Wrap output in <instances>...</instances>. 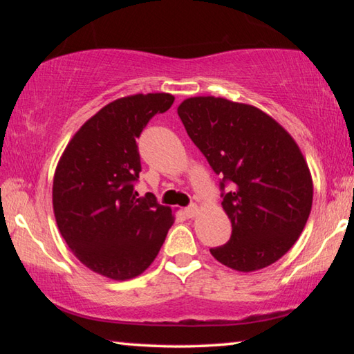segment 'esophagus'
I'll list each match as a JSON object with an SVG mask.
<instances>
[{
  "label": "esophagus",
  "instance_id": "1",
  "mask_svg": "<svg viewBox=\"0 0 354 354\" xmlns=\"http://www.w3.org/2000/svg\"><path fill=\"white\" fill-rule=\"evenodd\" d=\"M198 212H200V207L196 206V205H192V206L184 209V214H185V217H187V218L196 217V215H198Z\"/></svg>",
  "mask_w": 354,
  "mask_h": 354
}]
</instances>
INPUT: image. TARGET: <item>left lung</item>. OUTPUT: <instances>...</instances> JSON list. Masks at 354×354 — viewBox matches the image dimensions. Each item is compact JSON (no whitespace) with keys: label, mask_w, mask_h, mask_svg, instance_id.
Returning a JSON list of instances; mask_svg holds the SVG:
<instances>
[{"label":"left lung","mask_w":354,"mask_h":354,"mask_svg":"<svg viewBox=\"0 0 354 354\" xmlns=\"http://www.w3.org/2000/svg\"><path fill=\"white\" fill-rule=\"evenodd\" d=\"M178 115L230 183L221 206L232 234L211 254L242 273L272 266L298 241L313 207V176L298 143L263 111L212 95L184 100Z\"/></svg>","instance_id":"1"}]
</instances>
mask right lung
<instances>
[{
	"instance_id": "1",
	"label": "right lung",
	"mask_w": 354,
	"mask_h": 354,
	"mask_svg": "<svg viewBox=\"0 0 354 354\" xmlns=\"http://www.w3.org/2000/svg\"><path fill=\"white\" fill-rule=\"evenodd\" d=\"M173 101L164 92L113 100L76 131L59 159L53 179L59 232L71 253L101 277H139L175 221L169 206L134 189L142 170L136 139Z\"/></svg>"
}]
</instances>
